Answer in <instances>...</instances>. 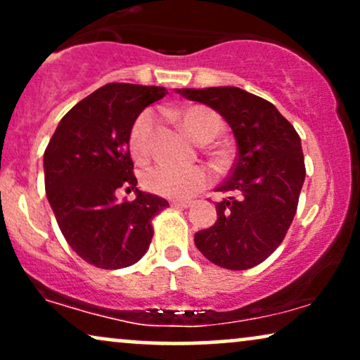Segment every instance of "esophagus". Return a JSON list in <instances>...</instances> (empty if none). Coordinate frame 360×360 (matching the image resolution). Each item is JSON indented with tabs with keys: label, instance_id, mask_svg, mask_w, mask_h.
Masks as SVG:
<instances>
[{
	"label": "esophagus",
	"instance_id": "esophagus-1",
	"mask_svg": "<svg viewBox=\"0 0 360 360\" xmlns=\"http://www.w3.org/2000/svg\"><path fill=\"white\" fill-rule=\"evenodd\" d=\"M172 205H174V206H177V208H189V206H191L193 203H191V201H184V200H176V201H172Z\"/></svg>",
	"mask_w": 360,
	"mask_h": 360
}]
</instances>
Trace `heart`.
<instances>
[{
  "instance_id": "1",
  "label": "heart",
  "mask_w": 360,
  "mask_h": 360,
  "mask_svg": "<svg viewBox=\"0 0 360 360\" xmlns=\"http://www.w3.org/2000/svg\"><path fill=\"white\" fill-rule=\"evenodd\" d=\"M174 115L196 142H210L220 131L221 123L218 115L205 106H191L183 111H176ZM152 128H154V113L150 110L142 111L135 118L128 134V147L135 160H146L150 154L148 140H150ZM210 179H212L210 172L200 166L179 169L167 164H157L143 172V186L148 191L166 198L193 196L194 193L201 191L210 183Z\"/></svg>"
}]
</instances>
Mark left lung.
Masks as SVG:
<instances>
[{
    "instance_id": "8db88e82",
    "label": "left lung",
    "mask_w": 360,
    "mask_h": 360,
    "mask_svg": "<svg viewBox=\"0 0 360 360\" xmlns=\"http://www.w3.org/2000/svg\"><path fill=\"white\" fill-rule=\"evenodd\" d=\"M225 118L237 142L229 179L218 191L213 226L194 235L198 250L217 266L243 271L266 260L284 240L298 208L304 176L301 139L272 103L233 86L176 89Z\"/></svg>"
}]
</instances>
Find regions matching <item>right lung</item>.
<instances>
[{"label":"right lung","instance_id":"add662e5","mask_svg":"<svg viewBox=\"0 0 360 360\" xmlns=\"http://www.w3.org/2000/svg\"><path fill=\"white\" fill-rule=\"evenodd\" d=\"M162 86L110 82L65 113L44 154L47 200L72 250L101 269L139 262L150 245L152 218L169 203L137 188L128 134ZM134 188V202L115 192Z\"/></svg>","mask_w":360,"mask_h":360}]
</instances>
